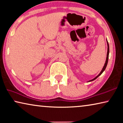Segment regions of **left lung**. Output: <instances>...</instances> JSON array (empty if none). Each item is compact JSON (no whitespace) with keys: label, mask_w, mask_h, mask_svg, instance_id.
<instances>
[{"label":"left lung","mask_w":123,"mask_h":123,"mask_svg":"<svg viewBox=\"0 0 123 123\" xmlns=\"http://www.w3.org/2000/svg\"><path fill=\"white\" fill-rule=\"evenodd\" d=\"M107 57H106V62H105V64H104V67H103V69H102V70L101 71V72H100V73L97 76V77H96L95 78H93V79H92V80H90L89 81H93V80H95L96 79H97L98 78V77L99 76H100L101 74H102V73L104 71V70H105V68H106V66H107V63H108V59H109V43H108V42H107Z\"/></svg>","instance_id":"8db88e82"}]
</instances>
